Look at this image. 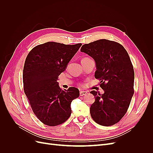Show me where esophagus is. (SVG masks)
Masks as SVG:
<instances>
[{
  "instance_id": "34e87169",
  "label": "esophagus",
  "mask_w": 153,
  "mask_h": 153,
  "mask_svg": "<svg viewBox=\"0 0 153 153\" xmlns=\"http://www.w3.org/2000/svg\"><path fill=\"white\" fill-rule=\"evenodd\" d=\"M87 94V92L86 91H80V96H85Z\"/></svg>"
}]
</instances>
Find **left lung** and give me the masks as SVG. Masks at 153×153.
<instances>
[{"mask_svg": "<svg viewBox=\"0 0 153 153\" xmlns=\"http://www.w3.org/2000/svg\"><path fill=\"white\" fill-rule=\"evenodd\" d=\"M80 52L94 60V76L101 80L100 87L105 91L102 94L91 91L95 98L90 108L91 117L100 125L112 126L126 113L134 94L131 60L121 45L105 39L84 45Z\"/></svg>", "mask_w": 153, "mask_h": 153, "instance_id": "1", "label": "left lung"}]
</instances>
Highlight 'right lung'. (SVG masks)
<instances>
[{
	"label": "right lung",
	"mask_w": 153,
	"mask_h": 153,
	"mask_svg": "<svg viewBox=\"0 0 153 153\" xmlns=\"http://www.w3.org/2000/svg\"><path fill=\"white\" fill-rule=\"evenodd\" d=\"M81 46L47 42L36 46L25 59V94L36 117L46 125L57 126L71 115V103L79 96V90L72 87L63 91L57 81Z\"/></svg>",
	"instance_id": "1"
}]
</instances>
